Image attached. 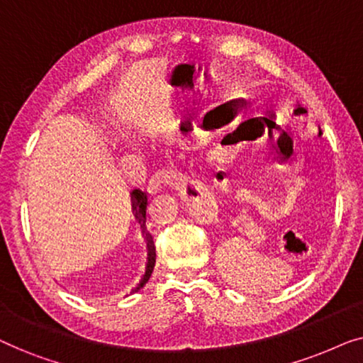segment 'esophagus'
Segmentation results:
<instances>
[{"instance_id": "esophagus-1", "label": "esophagus", "mask_w": 363, "mask_h": 363, "mask_svg": "<svg viewBox=\"0 0 363 363\" xmlns=\"http://www.w3.org/2000/svg\"><path fill=\"white\" fill-rule=\"evenodd\" d=\"M178 183H180V178H178L175 172L162 170V172L155 173L150 180V183H148V191L153 195V193L162 191L163 186H175V185H178Z\"/></svg>"}]
</instances>
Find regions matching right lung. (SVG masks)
Segmentation results:
<instances>
[{"label":"right lung","instance_id":"right-lung-1","mask_svg":"<svg viewBox=\"0 0 363 363\" xmlns=\"http://www.w3.org/2000/svg\"><path fill=\"white\" fill-rule=\"evenodd\" d=\"M132 200H133V210L138 211V218L143 220L147 215V206H148V193L142 191V190H133L132 191ZM153 264H155V255H153V247H152V241L150 245H148V264H147V271H145V276H143V279L140 284L137 286L138 291L140 287H143V284L148 281V277L152 274V269H153Z\"/></svg>","mask_w":363,"mask_h":363}]
</instances>
